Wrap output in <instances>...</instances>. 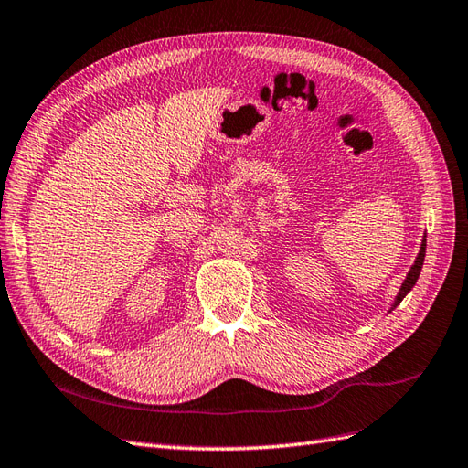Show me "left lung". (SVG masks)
<instances>
[{"label":"left lung","mask_w":468,"mask_h":468,"mask_svg":"<svg viewBox=\"0 0 468 468\" xmlns=\"http://www.w3.org/2000/svg\"><path fill=\"white\" fill-rule=\"evenodd\" d=\"M425 237H427V235H425ZM425 249H427V239H422L420 251H419V255H417V259H415V265L410 267L407 279L403 281V285H400V289H399V292H397V299H395V303H393V307H390V311H393V309L399 305V303L407 297V292H409L412 287H415L417 279H419V275H420L422 263H425Z\"/></svg>","instance_id":"8db88e82"}]
</instances>
